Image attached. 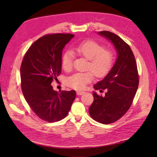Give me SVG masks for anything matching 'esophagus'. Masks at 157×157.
Returning <instances> with one entry per match:
<instances>
[{
	"instance_id": "obj_1",
	"label": "esophagus",
	"mask_w": 157,
	"mask_h": 157,
	"mask_svg": "<svg viewBox=\"0 0 157 157\" xmlns=\"http://www.w3.org/2000/svg\"><path fill=\"white\" fill-rule=\"evenodd\" d=\"M84 91H77V95H82V94H84Z\"/></svg>"
}]
</instances>
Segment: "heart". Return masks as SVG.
Here are the masks:
<instances>
[{"instance_id": "1", "label": "heart", "mask_w": 157, "mask_h": 157, "mask_svg": "<svg viewBox=\"0 0 157 157\" xmlns=\"http://www.w3.org/2000/svg\"><path fill=\"white\" fill-rule=\"evenodd\" d=\"M73 50L79 56L89 60L87 68L91 71L77 73L66 79L68 86L77 90L85 89L86 84L95 76L101 78L107 75L111 68L113 62V53L111 50L104 48L102 45L94 41L88 40L82 42L73 48ZM73 54L70 51L64 52L62 57V65L64 70L72 68Z\"/></svg>"}]
</instances>
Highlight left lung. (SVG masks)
Here are the masks:
<instances>
[{
	"instance_id": "1",
	"label": "left lung",
	"mask_w": 157,
	"mask_h": 157,
	"mask_svg": "<svg viewBox=\"0 0 157 157\" xmlns=\"http://www.w3.org/2000/svg\"><path fill=\"white\" fill-rule=\"evenodd\" d=\"M98 34L113 44L117 59L107 75L94 86L95 90L107 91L104 97L93 92L94 100L89 111L94 120L107 124L121 118L132 105L139 86V75L129 45L111 32L101 31Z\"/></svg>"
}]
</instances>
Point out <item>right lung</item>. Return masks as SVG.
<instances>
[{
    "instance_id": "add662e5",
    "label": "right lung",
    "mask_w": 157,
    "mask_h": 157,
    "mask_svg": "<svg viewBox=\"0 0 157 157\" xmlns=\"http://www.w3.org/2000/svg\"><path fill=\"white\" fill-rule=\"evenodd\" d=\"M74 36L71 34H47L29 48L21 66V89L36 115L54 123L68 115L76 97L74 90L57 92L51 83L62 70V51Z\"/></svg>"
}]
</instances>
